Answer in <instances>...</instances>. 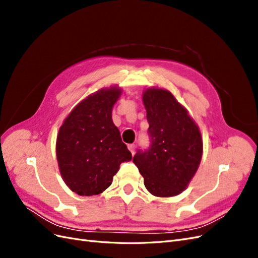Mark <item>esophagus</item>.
Segmentation results:
<instances>
[{
	"label": "esophagus",
	"instance_id": "obj_1",
	"mask_svg": "<svg viewBox=\"0 0 258 258\" xmlns=\"http://www.w3.org/2000/svg\"><path fill=\"white\" fill-rule=\"evenodd\" d=\"M135 148H136V145H135V144H128V150L131 152L132 155L135 154Z\"/></svg>",
	"mask_w": 258,
	"mask_h": 258
}]
</instances>
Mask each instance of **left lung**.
<instances>
[{
	"instance_id": "obj_1",
	"label": "left lung",
	"mask_w": 258,
	"mask_h": 258,
	"mask_svg": "<svg viewBox=\"0 0 258 258\" xmlns=\"http://www.w3.org/2000/svg\"><path fill=\"white\" fill-rule=\"evenodd\" d=\"M143 103L151 145L138 151L134 162L146 189L156 197L181 194L197 172L202 157L199 127L170 91L148 88Z\"/></svg>"
}]
</instances>
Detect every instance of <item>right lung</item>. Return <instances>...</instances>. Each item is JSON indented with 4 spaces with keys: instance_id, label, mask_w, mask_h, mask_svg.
Here are the masks:
<instances>
[{
    "instance_id": "right-lung-1",
    "label": "right lung",
    "mask_w": 258,
    "mask_h": 258,
    "mask_svg": "<svg viewBox=\"0 0 258 258\" xmlns=\"http://www.w3.org/2000/svg\"><path fill=\"white\" fill-rule=\"evenodd\" d=\"M120 95L116 86L92 93L73 108L59 129L56 153L60 173L80 196L104 191L120 163L132 158L112 120Z\"/></svg>"
}]
</instances>
